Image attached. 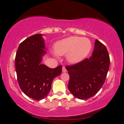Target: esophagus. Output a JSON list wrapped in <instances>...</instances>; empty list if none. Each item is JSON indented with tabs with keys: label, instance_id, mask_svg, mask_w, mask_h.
I'll list each match as a JSON object with an SVG mask.
<instances>
[{
	"label": "esophagus",
	"instance_id": "1",
	"mask_svg": "<svg viewBox=\"0 0 124 124\" xmlns=\"http://www.w3.org/2000/svg\"><path fill=\"white\" fill-rule=\"evenodd\" d=\"M62 72H67L66 69V68H65V66L62 67Z\"/></svg>",
	"mask_w": 124,
	"mask_h": 124
}]
</instances>
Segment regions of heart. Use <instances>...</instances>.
Masks as SVG:
<instances>
[{
    "label": "heart",
    "mask_w": 124,
    "mask_h": 124,
    "mask_svg": "<svg viewBox=\"0 0 124 124\" xmlns=\"http://www.w3.org/2000/svg\"><path fill=\"white\" fill-rule=\"evenodd\" d=\"M92 49V43L87 38L70 37L56 44L55 50L59 55H66L69 63L76 64L86 58Z\"/></svg>",
    "instance_id": "1"
}]
</instances>
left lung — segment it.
Masks as SVG:
<instances>
[{
    "mask_svg": "<svg viewBox=\"0 0 124 124\" xmlns=\"http://www.w3.org/2000/svg\"><path fill=\"white\" fill-rule=\"evenodd\" d=\"M109 56L104 44L96 39L92 56L72 66H66L69 75L68 89L77 99H89L104 83L109 67Z\"/></svg>",
    "mask_w": 124,
    "mask_h": 124,
    "instance_id": "obj_1",
    "label": "left lung"
}]
</instances>
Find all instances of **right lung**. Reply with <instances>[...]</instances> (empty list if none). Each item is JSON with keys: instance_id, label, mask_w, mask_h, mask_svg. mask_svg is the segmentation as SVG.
Segmentation results:
<instances>
[{"instance_id": "obj_1", "label": "right lung", "mask_w": 124, "mask_h": 124, "mask_svg": "<svg viewBox=\"0 0 124 124\" xmlns=\"http://www.w3.org/2000/svg\"><path fill=\"white\" fill-rule=\"evenodd\" d=\"M46 49L42 34H37L20 43L16 55V71L20 87L26 96L35 100L46 97L52 80L62 72L61 65L52 69L41 64Z\"/></svg>"}]
</instances>
